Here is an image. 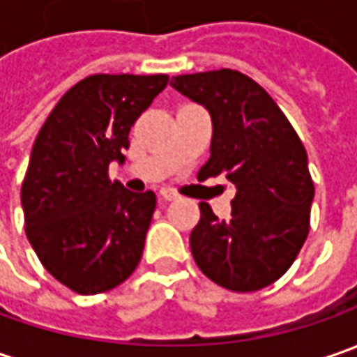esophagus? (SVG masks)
<instances>
[{
    "instance_id": "34e87169",
    "label": "esophagus",
    "mask_w": 357,
    "mask_h": 357,
    "mask_svg": "<svg viewBox=\"0 0 357 357\" xmlns=\"http://www.w3.org/2000/svg\"><path fill=\"white\" fill-rule=\"evenodd\" d=\"M160 197H162L165 200H174V199H178V192H174L172 188L165 186V188H160Z\"/></svg>"
}]
</instances>
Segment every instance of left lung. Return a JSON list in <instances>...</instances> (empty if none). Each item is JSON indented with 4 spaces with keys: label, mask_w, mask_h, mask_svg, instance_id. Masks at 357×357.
<instances>
[{
    "label": "left lung",
    "mask_w": 357,
    "mask_h": 357,
    "mask_svg": "<svg viewBox=\"0 0 357 357\" xmlns=\"http://www.w3.org/2000/svg\"><path fill=\"white\" fill-rule=\"evenodd\" d=\"M171 85L213 117L211 158L199 181L225 174L236 185L227 220L208 202L199 204L192 258L232 292L266 288L292 266L308 236L314 181L306 149L274 99L240 71L178 75Z\"/></svg>",
    "instance_id": "1"
}]
</instances>
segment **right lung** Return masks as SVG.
Masks as SVG:
<instances>
[{"instance_id": "obj_1", "label": "right lung", "mask_w": 357, "mask_h": 357, "mask_svg": "<svg viewBox=\"0 0 357 357\" xmlns=\"http://www.w3.org/2000/svg\"><path fill=\"white\" fill-rule=\"evenodd\" d=\"M169 75H91L49 113L21 185L25 234L49 274L77 294H101L139 266L157 197L109 178L129 130Z\"/></svg>"}]
</instances>
